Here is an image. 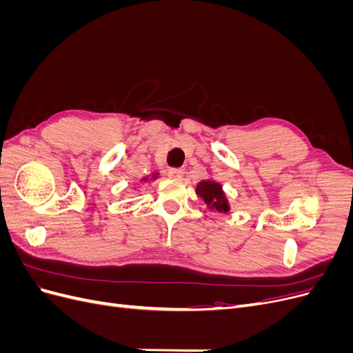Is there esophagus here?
I'll return each mask as SVG.
<instances>
[{
    "instance_id": "obj_1",
    "label": "esophagus",
    "mask_w": 353,
    "mask_h": 353,
    "mask_svg": "<svg viewBox=\"0 0 353 353\" xmlns=\"http://www.w3.org/2000/svg\"><path fill=\"white\" fill-rule=\"evenodd\" d=\"M168 176L172 178V179H181L184 176V169L181 168H172L168 170Z\"/></svg>"
}]
</instances>
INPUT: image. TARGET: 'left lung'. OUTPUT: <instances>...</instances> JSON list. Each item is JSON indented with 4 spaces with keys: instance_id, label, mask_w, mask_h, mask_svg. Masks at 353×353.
Returning a JSON list of instances; mask_svg holds the SVG:
<instances>
[{
    "instance_id": "1",
    "label": "left lung",
    "mask_w": 353,
    "mask_h": 353,
    "mask_svg": "<svg viewBox=\"0 0 353 353\" xmlns=\"http://www.w3.org/2000/svg\"><path fill=\"white\" fill-rule=\"evenodd\" d=\"M196 193L200 196L203 200H205L206 206L212 210L216 212H228L230 210V203L228 199L223 193L222 185L216 181L206 179V181H200L196 187Z\"/></svg>"
}]
</instances>
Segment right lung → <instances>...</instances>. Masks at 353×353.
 I'll list each match as a JSON object with an SVG mask.
<instances>
[{"mask_svg": "<svg viewBox=\"0 0 353 353\" xmlns=\"http://www.w3.org/2000/svg\"><path fill=\"white\" fill-rule=\"evenodd\" d=\"M157 175H159V174H152V179H156ZM147 179H148V178H143V181H147Z\"/></svg>", "mask_w": 353, "mask_h": 353, "instance_id": "right-lung-1", "label": "right lung"}]
</instances>
